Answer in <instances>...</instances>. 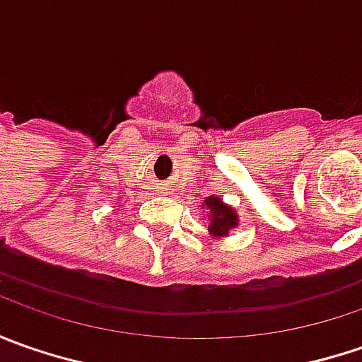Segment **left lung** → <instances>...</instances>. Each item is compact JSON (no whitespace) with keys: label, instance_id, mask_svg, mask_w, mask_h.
<instances>
[{"label":"left lung","instance_id":"obj_1","mask_svg":"<svg viewBox=\"0 0 362 362\" xmlns=\"http://www.w3.org/2000/svg\"><path fill=\"white\" fill-rule=\"evenodd\" d=\"M207 209L211 211V219H209V231L214 235H228V231L233 230L238 226V216L233 214V209L228 207L219 197H207L205 199Z\"/></svg>","mask_w":362,"mask_h":362}]
</instances>
